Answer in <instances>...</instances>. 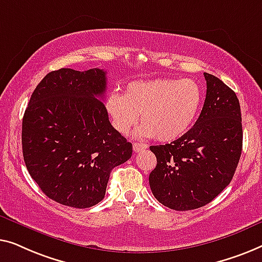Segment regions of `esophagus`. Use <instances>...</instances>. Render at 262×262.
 Listing matches in <instances>:
<instances>
[{
    "mask_svg": "<svg viewBox=\"0 0 262 262\" xmlns=\"http://www.w3.org/2000/svg\"><path fill=\"white\" fill-rule=\"evenodd\" d=\"M147 148V145L146 143H139V142H134L133 143V149H134V152H141L142 149H146Z\"/></svg>",
    "mask_w": 262,
    "mask_h": 262,
    "instance_id": "34e87169",
    "label": "esophagus"
}]
</instances>
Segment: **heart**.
Masks as SVG:
<instances>
[{
  "instance_id": "heart-1",
  "label": "heart",
  "mask_w": 262,
  "mask_h": 262,
  "mask_svg": "<svg viewBox=\"0 0 262 262\" xmlns=\"http://www.w3.org/2000/svg\"><path fill=\"white\" fill-rule=\"evenodd\" d=\"M202 101V89L193 79L158 78L129 83L123 96L110 94L105 108L121 134H128L140 115V136L169 142L190 130Z\"/></svg>"
}]
</instances>
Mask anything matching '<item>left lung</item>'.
<instances>
[{
	"label": "left lung",
	"mask_w": 262,
	"mask_h": 262,
	"mask_svg": "<svg viewBox=\"0 0 262 262\" xmlns=\"http://www.w3.org/2000/svg\"><path fill=\"white\" fill-rule=\"evenodd\" d=\"M203 109L191 129L171 143L150 146L157 166L149 174L152 193L177 211L204 206L233 179L242 152L241 108L236 94L204 72Z\"/></svg>",
	"instance_id": "left-lung-1"
}]
</instances>
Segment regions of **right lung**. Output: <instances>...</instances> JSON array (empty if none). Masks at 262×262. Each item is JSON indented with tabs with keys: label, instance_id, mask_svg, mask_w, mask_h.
Segmentation results:
<instances>
[{
	"label": "right lung",
	"instance_id": "1",
	"mask_svg": "<svg viewBox=\"0 0 262 262\" xmlns=\"http://www.w3.org/2000/svg\"><path fill=\"white\" fill-rule=\"evenodd\" d=\"M105 71L59 69L33 91L22 120V153L29 174L47 197L85 209L104 198L114 167L133 146L112 126L101 99Z\"/></svg>",
	"mask_w": 262,
	"mask_h": 262
}]
</instances>
